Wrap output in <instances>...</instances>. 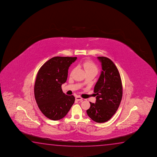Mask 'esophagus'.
I'll use <instances>...</instances> for the list:
<instances>
[{"label":"esophagus","instance_id":"esophagus-1","mask_svg":"<svg viewBox=\"0 0 157 157\" xmlns=\"http://www.w3.org/2000/svg\"><path fill=\"white\" fill-rule=\"evenodd\" d=\"M75 100H77V101H82V98L80 97H77L75 98Z\"/></svg>","mask_w":157,"mask_h":157}]
</instances>
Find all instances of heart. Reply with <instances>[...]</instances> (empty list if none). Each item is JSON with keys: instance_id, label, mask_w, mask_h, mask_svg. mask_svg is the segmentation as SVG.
<instances>
[{"instance_id": "1", "label": "heart", "mask_w": 157, "mask_h": 157, "mask_svg": "<svg viewBox=\"0 0 157 157\" xmlns=\"http://www.w3.org/2000/svg\"><path fill=\"white\" fill-rule=\"evenodd\" d=\"M82 67L84 68L85 70L86 71V72L87 73H93L95 74H97L98 72V66H97L94 62L90 61V60H86L85 61L81 64ZM75 68H74L73 70L71 75H72L73 73L75 72Z\"/></svg>"}]
</instances>
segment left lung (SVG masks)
I'll return each mask as SVG.
<instances>
[{
  "label": "left lung",
  "mask_w": 157,
  "mask_h": 157,
  "mask_svg": "<svg viewBox=\"0 0 157 157\" xmlns=\"http://www.w3.org/2000/svg\"><path fill=\"white\" fill-rule=\"evenodd\" d=\"M102 71L94 88L96 103L90 102L86 111L92 120L97 123L109 121L118 109L123 96V86L118 68L111 59L98 57Z\"/></svg>",
  "instance_id": "obj_1"
}]
</instances>
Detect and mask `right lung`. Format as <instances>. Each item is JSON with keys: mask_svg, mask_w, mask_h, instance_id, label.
I'll use <instances>...</instances> for the list:
<instances>
[{"mask_svg": "<svg viewBox=\"0 0 157 157\" xmlns=\"http://www.w3.org/2000/svg\"><path fill=\"white\" fill-rule=\"evenodd\" d=\"M77 57H55L46 61L38 71L34 84V97L39 109L52 121L63 118L75 101V97L62 91L68 70Z\"/></svg>", "mask_w": 157, "mask_h": 157, "instance_id": "add662e5", "label": "right lung"}]
</instances>
